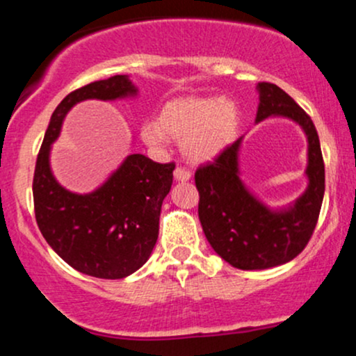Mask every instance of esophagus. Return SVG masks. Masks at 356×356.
Returning a JSON list of instances; mask_svg holds the SVG:
<instances>
[{"instance_id": "1", "label": "esophagus", "mask_w": 356, "mask_h": 356, "mask_svg": "<svg viewBox=\"0 0 356 356\" xmlns=\"http://www.w3.org/2000/svg\"><path fill=\"white\" fill-rule=\"evenodd\" d=\"M174 179L177 182H187V181H191V172L189 170L184 169V167H175Z\"/></svg>"}]
</instances>
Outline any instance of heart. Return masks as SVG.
<instances>
[{
	"mask_svg": "<svg viewBox=\"0 0 356 356\" xmlns=\"http://www.w3.org/2000/svg\"><path fill=\"white\" fill-rule=\"evenodd\" d=\"M238 105L224 97H177L167 100L155 120L142 125L147 145L161 149L169 138L181 142L184 157L194 164L214 161L238 138Z\"/></svg>",
	"mask_w": 356,
	"mask_h": 356,
	"instance_id": "b5f03b06",
	"label": "heart"
}]
</instances>
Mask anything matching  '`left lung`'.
<instances>
[{
    "mask_svg": "<svg viewBox=\"0 0 356 356\" xmlns=\"http://www.w3.org/2000/svg\"><path fill=\"white\" fill-rule=\"evenodd\" d=\"M259 105L256 124L269 117L295 122L308 142L305 175L308 186L300 197L271 207L241 179L239 154L244 137L224 150L214 164L199 167V220L216 254L238 269H268L288 263L303 251L312 238L323 195L325 164L313 120L284 90L275 83H257Z\"/></svg>",
    "mask_w": 356,
    "mask_h": 356,
    "instance_id": "8db88e82",
    "label": "left lung"
}]
</instances>
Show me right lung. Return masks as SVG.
I'll use <instances>...</instances> for the list:
<instances>
[{
	"instance_id": "obj_1",
	"label": "right lung",
	"mask_w": 356,
	"mask_h": 356,
	"mask_svg": "<svg viewBox=\"0 0 356 356\" xmlns=\"http://www.w3.org/2000/svg\"><path fill=\"white\" fill-rule=\"evenodd\" d=\"M137 95L138 88L129 75L93 81L68 93L51 113L36 159L35 216L43 238L73 269L102 280L130 276L152 254L174 164H157L142 154H130L99 187L79 194L56 181L50 154L65 117L76 104Z\"/></svg>"
}]
</instances>
